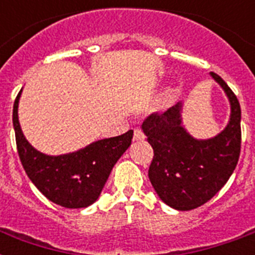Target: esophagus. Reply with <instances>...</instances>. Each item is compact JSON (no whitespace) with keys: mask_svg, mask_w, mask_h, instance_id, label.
<instances>
[{"mask_svg":"<svg viewBox=\"0 0 255 255\" xmlns=\"http://www.w3.org/2000/svg\"><path fill=\"white\" fill-rule=\"evenodd\" d=\"M145 139V135H144V132L140 129V128H135L133 129V140L135 141H140V140Z\"/></svg>","mask_w":255,"mask_h":255,"instance_id":"34e87169","label":"esophagus"}]
</instances>
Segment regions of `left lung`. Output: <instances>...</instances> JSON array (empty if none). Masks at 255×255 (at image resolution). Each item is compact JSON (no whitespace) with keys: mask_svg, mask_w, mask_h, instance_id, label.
I'll list each match as a JSON object with an SVG mask.
<instances>
[{"mask_svg":"<svg viewBox=\"0 0 255 255\" xmlns=\"http://www.w3.org/2000/svg\"><path fill=\"white\" fill-rule=\"evenodd\" d=\"M225 90L232 115L228 127L213 139L196 140L181 127L180 104L144 119V133L153 148L148 177L156 193L177 210H192L208 202L236 169L241 152V107L237 96L216 73Z\"/></svg>","mask_w":255,"mask_h":255,"instance_id":"1","label":"left lung"}]
</instances>
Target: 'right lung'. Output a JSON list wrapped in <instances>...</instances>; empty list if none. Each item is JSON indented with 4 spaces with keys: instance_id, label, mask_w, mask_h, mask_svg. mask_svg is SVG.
Wrapping results in <instances>:
<instances>
[{
    "instance_id": "obj_1",
    "label": "right lung",
    "mask_w": 255,
    "mask_h": 255,
    "mask_svg": "<svg viewBox=\"0 0 255 255\" xmlns=\"http://www.w3.org/2000/svg\"><path fill=\"white\" fill-rule=\"evenodd\" d=\"M18 92L13 106L15 143L22 167L37 189L57 205L78 209L99 197L112 167L131 145L133 131L99 140L81 151L61 156L43 155L34 149L22 133L18 122Z\"/></svg>"
}]
</instances>
